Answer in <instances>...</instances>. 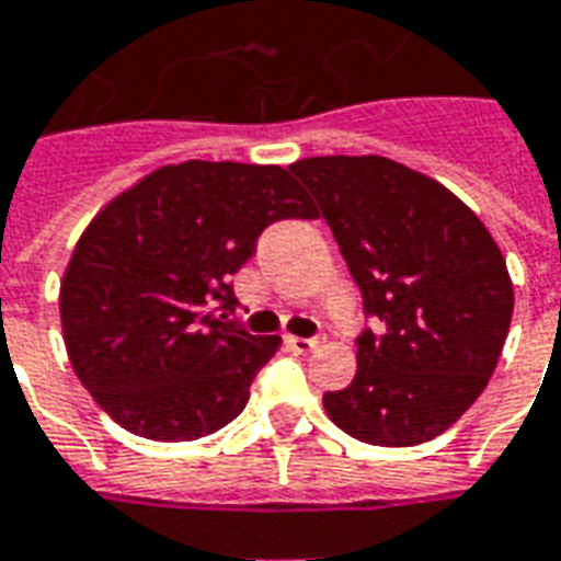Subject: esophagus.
<instances>
[{
  "label": "esophagus",
  "mask_w": 561,
  "mask_h": 561,
  "mask_svg": "<svg viewBox=\"0 0 561 561\" xmlns=\"http://www.w3.org/2000/svg\"><path fill=\"white\" fill-rule=\"evenodd\" d=\"M320 344H323L320 337H297V335L288 337V347L294 350V353H311V350H318Z\"/></svg>",
  "instance_id": "1"
}]
</instances>
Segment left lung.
Returning a JSON list of instances; mask_svg holds the SVG:
<instances>
[{
    "mask_svg": "<svg viewBox=\"0 0 561 561\" xmlns=\"http://www.w3.org/2000/svg\"><path fill=\"white\" fill-rule=\"evenodd\" d=\"M335 234L367 318L356 376L327 391L344 433L414 447L450 430L485 391L515 294L477 214L435 179L382 156H320L288 167Z\"/></svg>",
    "mask_w": 561,
    "mask_h": 561,
    "instance_id": "obj_1",
    "label": "left lung"
}]
</instances>
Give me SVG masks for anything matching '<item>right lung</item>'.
Returning a JSON list of instances; mask_svg holds the SVG:
<instances>
[{"mask_svg":"<svg viewBox=\"0 0 561 561\" xmlns=\"http://www.w3.org/2000/svg\"><path fill=\"white\" fill-rule=\"evenodd\" d=\"M314 208L276 164L185 161L111 199L72 250L61 327L79 382L152 442H194L234 421L279 350L234 311L232 276L276 220Z\"/></svg>","mask_w":561,"mask_h":561,"instance_id":"obj_1","label":"right lung"}]
</instances>
